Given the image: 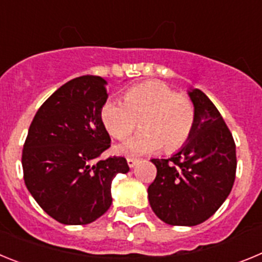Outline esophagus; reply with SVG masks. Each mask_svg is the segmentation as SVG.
I'll use <instances>...</instances> for the list:
<instances>
[{
	"label": "esophagus",
	"instance_id": "1",
	"mask_svg": "<svg viewBox=\"0 0 262 262\" xmlns=\"http://www.w3.org/2000/svg\"><path fill=\"white\" fill-rule=\"evenodd\" d=\"M138 163H139L138 159H131V157H128V159H127V164H128L129 168H134V166H135Z\"/></svg>",
	"mask_w": 262,
	"mask_h": 262
}]
</instances>
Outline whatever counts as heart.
Returning <instances> with one entry per match:
<instances>
[{
    "mask_svg": "<svg viewBox=\"0 0 262 262\" xmlns=\"http://www.w3.org/2000/svg\"><path fill=\"white\" fill-rule=\"evenodd\" d=\"M101 119L113 138L123 140L142 123V133L117 147L126 156L157 152L164 147L174 152L193 133L195 107L190 98L178 94L161 81H149L131 88L126 101L108 99L101 108Z\"/></svg>",
    "mask_w": 262,
    "mask_h": 262,
    "instance_id": "heart-1",
    "label": "heart"
}]
</instances>
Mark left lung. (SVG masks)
I'll return each mask as SVG.
<instances>
[{"label": "left lung", "instance_id": "left-lung-1", "mask_svg": "<svg viewBox=\"0 0 262 262\" xmlns=\"http://www.w3.org/2000/svg\"><path fill=\"white\" fill-rule=\"evenodd\" d=\"M189 97L195 123L184 147L169 159H152L157 174L148 187L155 214L170 226H196L215 214L231 193L236 145L210 98L200 89Z\"/></svg>", "mask_w": 262, "mask_h": 262}]
</instances>
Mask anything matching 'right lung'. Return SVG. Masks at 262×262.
I'll return each instance as SVG.
<instances>
[{"label": "right lung", "mask_w": 262, "mask_h": 262, "mask_svg": "<svg viewBox=\"0 0 262 262\" xmlns=\"http://www.w3.org/2000/svg\"><path fill=\"white\" fill-rule=\"evenodd\" d=\"M99 76L68 81L36 111L22 151L25 184L34 200L62 224H88L111 206V182L129 170L124 157L95 161L110 147L101 119L107 99Z\"/></svg>", "instance_id": "1"}]
</instances>
